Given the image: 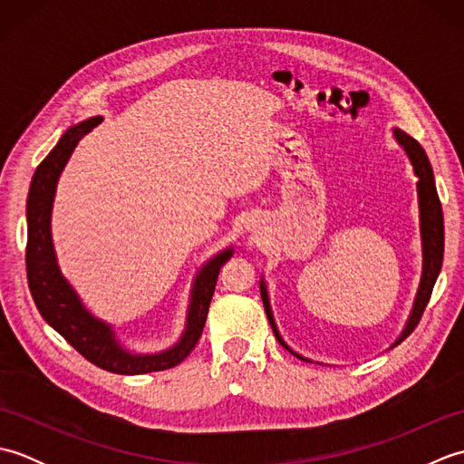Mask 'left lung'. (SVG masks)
Listing matches in <instances>:
<instances>
[{"instance_id":"1","label":"left lung","mask_w":464,"mask_h":464,"mask_svg":"<svg viewBox=\"0 0 464 464\" xmlns=\"http://www.w3.org/2000/svg\"><path fill=\"white\" fill-rule=\"evenodd\" d=\"M392 135H395L397 143L405 150L409 161L412 165V171L417 175V197H419V227H420V251H422V269H420V283L415 295V301H412V309L409 319L402 327L401 334L397 341L391 344V347H397L399 343L405 341L409 334L415 331L419 324L422 311H425L427 303L430 299L432 287H435L437 277L442 267V253H445V223H442V207L439 201V193H437V185H435V175H432V167L429 157L422 150L420 143L417 140H412L411 135H407L399 127H392ZM261 287V299H263V307L265 313H267V319L271 323V329L275 333V337L295 357L301 361L313 362L311 359L303 357L297 351H293L287 343L283 341L281 333L277 329V323H275L273 311H271V301H269V291H267V283H265V277L259 281Z\"/></svg>"}]
</instances>
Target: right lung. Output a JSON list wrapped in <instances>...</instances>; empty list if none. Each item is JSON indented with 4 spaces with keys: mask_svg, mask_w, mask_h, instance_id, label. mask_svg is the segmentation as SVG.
<instances>
[{
    "mask_svg": "<svg viewBox=\"0 0 464 464\" xmlns=\"http://www.w3.org/2000/svg\"><path fill=\"white\" fill-rule=\"evenodd\" d=\"M102 121L103 117L97 115L69 127L34 173L25 207V267L29 291H32L37 311L42 313L49 327H53L75 351H80L97 367L117 374L165 371L179 364L199 341L215 293L217 277H219L223 265L231 259L233 247L219 251L197 271L189 295V307H187L185 329L173 347L161 353H133L123 347L111 324L97 319L63 277L57 265L52 239V209L59 175L65 169L77 143Z\"/></svg>",
    "mask_w": 464,
    "mask_h": 464,
    "instance_id": "1",
    "label": "right lung"
}]
</instances>
